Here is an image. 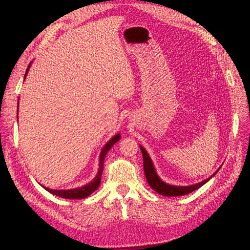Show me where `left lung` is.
Here are the masks:
<instances>
[{
    "label": "left lung",
    "mask_w": 250,
    "mask_h": 250,
    "mask_svg": "<svg viewBox=\"0 0 250 250\" xmlns=\"http://www.w3.org/2000/svg\"><path fill=\"white\" fill-rule=\"evenodd\" d=\"M142 154H143V164H144V172H145V175L147 178V181L149 186L153 188L155 192L158 194L164 195V196H169V197H172V196H183L187 195L188 193H192L193 191L197 190L201 186H203L206 183L213 177L210 176L209 178H207L206 180L201 181V183L194 185V186H188V187H176V186H171L164 183L161 178L157 176V174L155 172V169L153 167V164L151 162V158L148 155L147 151L144 149L142 146H140Z\"/></svg>",
    "instance_id": "obj_1"
}]
</instances>
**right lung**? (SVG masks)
<instances>
[{
	"instance_id": "add662e5",
	"label": "right lung",
	"mask_w": 250,
	"mask_h": 250,
	"mask_svg": "<svg viewBox=\"0 0 250 250\" xmlns=\"http://www.w3.org/2000/svg\"><path fill=\"white\" fill-rule=\"evenodd\" d=\"M31 65V63H29L28 67H27V71L25 74V78H26V75L29 71V67ZM120 134H117L113 137L106 145L104 146V148L102 149V152L100 154V164H99V171H98V174L96 175V177L88 183L87 185H85L84 187H81V188H74V190H51V188H48L46 187H43L48 192H50L53 195H56L59 196V197H62V198H66V199H82V198H85L87 197L88 195L92 194L95 190H97L98 187L100 185V181H101V176H102V172H103V165H104V160H105V156H106L107 152L109 151V149L115 145V144L120 140Z\"/></svg>"
}]
</instances>
